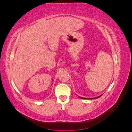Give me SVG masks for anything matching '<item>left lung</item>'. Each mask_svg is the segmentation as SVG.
<instances>
[{
    "instance_id": "8db88e82",
    "label": "left lung",
    "mask_w": 132,
    "mask_h": 132,
    "mask_svg": "<svg viewBox=\"0 0 132 132\" xmlns=\"http://www.w3.org/2000/svg\"><path fill=\"white\" fill-rule=\"evenodd\" d=\"M102 95H100V96H98L97 97H95L96 98H99V97H101V96H102ZM80 98H81V99H88V98H83V97H79ZM89 99H93V98H89Z\"/></svg>"
}]
</instances>
